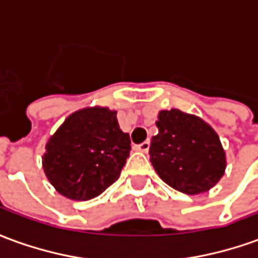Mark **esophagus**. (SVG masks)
<instances>
[{
	"label": "esophagus",
	"mask_w": 258,
	"mask_h": 258,
	"mask_svg": "<svg viewBox=\"0 0 258 258\" xmlns=\"http://www.w3.org/2000/svg\"><path fill=\"white\" fill-rule=\"evenodd\" d=\"M149 146H151L149 141H145V142H142V144H140V145L135 146V149H137V151L144 152V153H146V152L149 151Z\"/></svg>",
	"instance_id": "obj_1"
}]
</instances>
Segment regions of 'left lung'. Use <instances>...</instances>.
<instances>
[{
	"instance_id": "1",
	"label": "left lung",
	"mask_w": 258,
	"mask_h": 258,
	"mask_svg": "<svg viewBox=\"0 0 258 258\" xmlns=\"http://www.w3.org/2000/svg\"><path fill=\"white\" fill-rule=\"evenodd\" d=\"M152 137L149 155L159 177L188 195L206 192L220 181L225 153L216 131L202 118L178 109L162 110Z\"/></svg>"
}]
</instances>
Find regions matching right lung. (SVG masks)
Masks as SVG:
<instances>
[{
	"label": "right lung",
	"mask_w": 258,
	"mask_h": 258,
	"mask_svg": "<svg viewBox=\"0 0 258 258\" xmlns=\"http://www.w3.org/2000/svg\"><path fill=\"white\" fill-rule=\"evenodd\" d=\"M131 151L116 112L107 107L83 109L69 116L49 138L42 167L59 194L90 200L117 181Z\"/></svg>",
	"instance_id": "right-lung-1"
}]
</instances>
